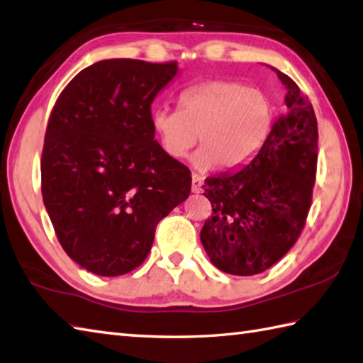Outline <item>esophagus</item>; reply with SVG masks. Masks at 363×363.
Listing matches in <instances>:
<instances>
[{
  "mask_svg": "<svg viewBox=\"0 0 363 363\" xmlns=\"http://www.w3.org/2000/svg\"><path fill=\"white\" fill-rule=\"evenodd\" d=\"M203 177L200 174H191V191L194 194H200L203 190Z\"/></svg>",
  "mask_w": 363,
  "mask_h": 363,
  "instance_id": "esophagus-1",
  "label": "esophagus"
}]
</instances>
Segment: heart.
Instances as JSON below:
<instances>
[{
	"mask_svg": "<svg viewBox=\"0 0 363 363\" xmlns=\"http://www.w3.org/2000/svg\"><path fill=\"white\" fill-rule=\"evenodd\" d=\"M275 106L271 96L234 80H209L184 89L177 110L157 108L151 127L173 159L186 157L200 140L194 155L198 169H238L258 154L272 132Z\"/></svg>",
	"mask_w": 363,
	"mask_h": 363,
	"instance_id": "b5f03b06",
	"label": "heart"
}]
</instances>
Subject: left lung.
Masks as SVG:
<instances>
[{"label": "left lung", "mask_w": 363, "mask_h": 363, "mask_svg": "<svg viewBox=\"0 0 363 363\" xmlns=\"http://www.w3.org/2000/svg\"><path fill=\"white\" fill-rule=\"evenodd\" d=\"M286 111L255 157L242 168L206 177L212 217L201 244L220 271H267L296 244L307 220L318 162V123L308 97L280 70Z\"/></svg>", "instance_id": "left-lung-1"}]
</instances>
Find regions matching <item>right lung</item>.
Wrapping results in <instances>:
<instances>
[{
    "instance_id": "obj_1",
    "label": "right lung",
    "mask_w": 363,
    "mask_h": 363,
    "mask_svg": "<svg viewBox=\"0 0 363 363\" xmlns=\"http://www.w3.org/2000/svg\"><path fill=\"white\" fill-rule=\"evenodd\" d=\"M176 75V62L104 60L55 104L42 198L64 252L92 274L138 267L155 226L190 194V169L163 152L151 127V104Z\"/></svg>"
}]
</instances>
